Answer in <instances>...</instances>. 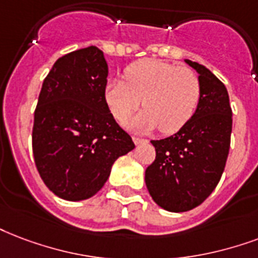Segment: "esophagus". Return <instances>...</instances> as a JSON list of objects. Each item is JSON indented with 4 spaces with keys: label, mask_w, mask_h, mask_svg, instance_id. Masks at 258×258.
Listing matches in <instances>:
<instances>
[{
    "label": "esophagus",
    "mask_w": 258,
    "mask_h": 258,
    "mask_svg": "<svg viewBox=\"0 0 258 258\" xmlns=\"http://www.w3.org/2000/svg\"><path fill=\"white\" fill-rule=\"evenodd\" d=\"M133 141H134V143H135V145H141V143H147V142H149L147 139H143V138H139V137H134Z\"/></svg>",
    "instance_id": "obj_1"
}]
</instances>
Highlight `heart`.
Instances as JSON below:
<instances>
[{
  "label": "heart",
  "instance_id": "b5f03b06",
  "mask_svg": "<svg viewBox=\"0 0 258 258\" xmlns=\"http://www.w3.org/2000/svg\"><path fill=\"white\" fill-rule=\"evenodd\" d=\"M125 81L111 80L105 86V101L116 120L125 123L143 101L146 109L130 121L138 131L160 127L174 134L194 117L202 96L198 74L186 66H174L158 59H143L124 70Z\"/></svg>",
  "mask_w": 258,
  "mask_h": 258
}]
</instances>
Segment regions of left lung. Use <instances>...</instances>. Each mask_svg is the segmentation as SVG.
Returning <instances> with one entry per match:
<instances>
[{
    "mask_svg": "<svg viewBox=\"0 0 258 258\" xmlns=\"http://www.w3.org/2000/svg\"><path fill=\"white\" fill-rule=\"evenodd\" d=\"M185 62L199 73V105L185 127L172 137L151 141L155 160L145 173L153 200L170 212L198 207L215 189L225 170L233 127L223 82L203 64Z\"/></svg>",
    "mask_w": 258,
    "mask_h": 258,
    "instance_id": "1",
    "label": "left lung"
}]
</instances>
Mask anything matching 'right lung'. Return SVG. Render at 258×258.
Instances as JSON below:
<instances>
[{
	"label": "right lung",
	"instance_id": "1",
	"mask_svg": "<svg viewBox=\"0 0 258 258\" xmlns=\"http://www.w3.org/2000/svg\"><path fill=\"white\" fill-rule=\"evenodd\" d=\"M107 77L103 51L90 46L59 58L43 81L33 117V160L60 199L92 198L113 162L135 147L108 108Z\"/></svg>",
	"mask_w": 258,
	"mask_h": 258
}]
</instances>
